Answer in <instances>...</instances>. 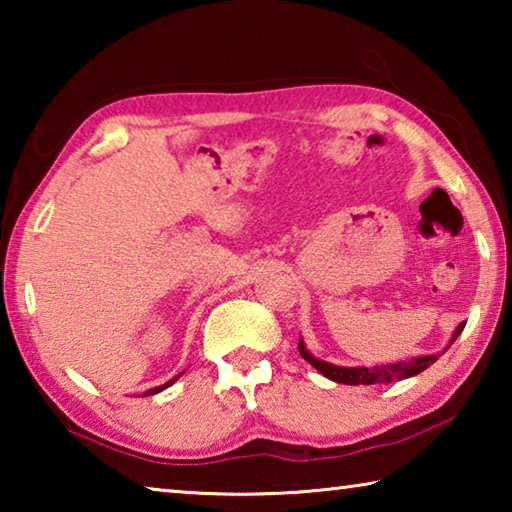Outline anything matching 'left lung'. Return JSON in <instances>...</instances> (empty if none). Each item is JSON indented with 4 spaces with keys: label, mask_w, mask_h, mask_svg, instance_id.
<instances>
[{
    "label": "left lung",
    "mask_w": 512,
    "mask_h": 512,
    "mask_svg": "<svg viewBox=\"0 0 512 512\" xmlns=\"http://www.w3.org/2000/svg\"><path fill=\"white\" fill-rule=\"evenodd\" d=\"M465 323H461L456 327L454 332V339L452 343L456 341V336L463 332ZM449 343V345H452ZM298 350H300V357L309 361L311 366H314L318 372H323V375L327 379L332 381H339V384H381V381H393V379H406V377H413L418 375V372L427 370L433 361H436L438 357L436 354H429V357H418V359H411V361H400V363H388V366H375V368H341V366H332V363H325L320 359H314L311 354L307 352L305 343H298Z\"/></svg>",
    "instance_id": "obj_1"
}]
</instances>
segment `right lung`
<instances>
[{
	"label": "right lung",
	"mask_w": 512,
	"mask_h": 512,
	"mask_svg": "<svg viewBox=\"0 0 512 512\" xmlns=\"http://www.w3.org/2000/svg\"><path fill=\"white\" fill-rule=\"evenodd\" d=\"M180 377V375H178ZM176 377V379H178ZM176 379H171V381H167V384H164V386H158V388H151V391L149 393H146V395H155V393H160V391H164V388H167V386H171L173 384V381H176Z\"/></svg>",
	"instance_id": "1"
}]
</instances>
